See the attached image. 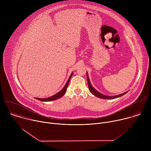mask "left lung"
Instances as JSON below:
<instances>
[{
	"instance_id": "obj_1",
	"label": "left lung",
	"mask_w": 151,
	"mask_h": 151,
	"mask_svg": "<svg viewBox=\"0 0 151 151\" xmlns=\"http://www.w3.org/2000/svg\"><path fill=\"white\" fill-rule=\"evenodd\" d=\"M87 81H88V88H89V90L90 91V92L95 96L97 97H99V98H101V99H116V98H118V97H119L121 96H122L123 95L125 94L127 92H125V93H124L121 94H119V95H117V96H105L104 94H101L100 93H99V91H97L91 85V83H90V79L88 78V73L87 72Z\"/></svg>"
}]
</instances>
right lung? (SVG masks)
I'll list each match as a JSON object with an SVG mask.
<instances>
[{
  "mask_svg": "<svg viewBox=\"0 0 151 151\" xmlns=\"http://www.w3.org/2000/svg\"><path fill=\"white\" fill-rule=\"evenodd\" d=\"M73 75V73H71L70 77L69 78L65 86L63 87V88L60 91H59L58 93H57V94H55V95L52 96H51L50 97H47V98H45V99H40V98H35L36 99L38 100H40V101H52V100H57L58 99H60L61 98L62 96H63L64 95V94L66 93V90H67V88L68 87V85H69V81H70V79H71V77Z\"/></svg>",
  "mask_w": 151,
  "mask_h": 151,
  "instance_id": "obj_1",
  "label": "right lung"
}]
</instances>
